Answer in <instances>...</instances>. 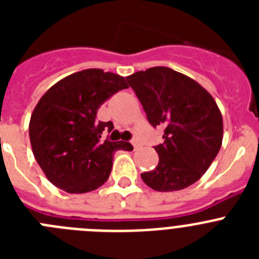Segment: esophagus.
Instances as JSON below:
<instances>
[{
	"instance_id": "obj_1",
	"label": "esophagus",
	"mask_w": 259,
	"mask_h": 259,
	"mask_svg": "<svg viewBox=\"0 0 259 259\" xmlns=\"http://www.w3.org/2000/svg\"><path fill=\"white\" fill-rule=\"evenodd\" d=\"M131 143H132V145H134L135 149H137V146H139V140H137V137H134Z\"/></svg>"
}]
</instances>
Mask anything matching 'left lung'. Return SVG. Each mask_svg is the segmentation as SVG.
Returning a JSON list of instances; mask_svg holds the SVG:
<instances>
[{
    "instance_id": "obj_1",
    "label": "left lung",
    "mask_w": 259,
    "mask_h": 259,
    "mask_svg": "<svg viewBox=\"0 0 259 259\" xmlns=\"http://www.w3.org/2000/svg\"><path fill=\"white\" fill-rule=\"evenodd\" d=\"M153 127L164 128L163 144L154 146L159 161L141 174L158 192L184 189L197 182L212 163L223 140L218 105L196 80L163 66L125 77Z\"/></svg>"
}]
</instances>
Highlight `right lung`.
Masks as SVG:
<instances>
[{
	"label": "right lung",
	"instance_id": "obj_1",
	"mask_svg": "<svg viewBox=\"0 0 259 259\" xmlns=\"http://www.w3.org/2000/svg\"><path fill=\"white\" fill-rule=\"evenodd\" d=\"M118 74L88 68L50 87L29 120L32 152L52 184L68 193H87L101 187L111 172L114 153L132 150L124 141L101 140L111 122H97L98 109L120 89Z\"/></svg>",
	"mask_w": 259,
	"mask_h": 259
}]
</instances>
